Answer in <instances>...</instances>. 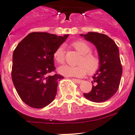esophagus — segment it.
<instances>
[{
	"label": "esophagus",
	"mask_w": 135,
	"mask_h": 135,
	"mask_svg": "<svg viewBox=\"0 0 135 135\" xmlns=\"http://www.w3.org/2000/svg\"><path fill=\"white\" fill-rule=\"evenodd\" d=\"M73 80L75 81V82L77 83H82V81H83L82 80H81V79H73Z\"/></svg>",
	"instance_id": "34e87169"
}]
</instances>
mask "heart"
Wrapping results in <instances>:
<instances>
[{"instance_id": "heart-1", "label": "heart", "mask_w": 135, "mask_h": 135, "mask_svg": "<svg viewBox=\"0 0 135 135\" xmlns=\"http://www.w3.org/2000/svg\"><path fill=\"white\" fill-rule=\"evenodd\" d=\"M72 46L79 54L82 55L77 66L63 65L59 68V72L66 76L82 77L86 73L93 75L97 72L100 66L99 57L91 53V48L89 45L83 41H76L72 44ZM54 60L59 64H63L65 61V54L64 46H60L57 48L53 54Z\"/></svg>"}]
</instances>
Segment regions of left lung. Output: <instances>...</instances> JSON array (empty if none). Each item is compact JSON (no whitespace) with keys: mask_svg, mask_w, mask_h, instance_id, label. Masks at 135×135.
I'll return each mask as SVG.
<instances>
[{"mask_svg":"<svg viewBox=\"0 0 135 135\" xmlns=\"http://www.w3.org/2000/svg\"><path fill=\"white\" fill-rule=\"evenodd\" d=\"M95 46L100 60V66L93 76L92 89L83 95L93 102H104L116 93L120 82L122 68L117 45L103 33L88 32L80 34Z\"/></svg>","mask_w":135,"mask_h":135,"instance_id":"8db88e82","label":"left lung"}]
</instances>
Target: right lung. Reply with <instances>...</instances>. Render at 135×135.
<instances>
[{
    "label": "right lung",
    "instance_id": "right-lung-1",
    "mask_svg": "<svg viewBox=\"0 0 135 135\" xmlns=\"http://www.w3.org/2000/svg\"><path fill=\"white\" fill-rule=\"evenodd\" d=\"M68 36L33 32L15 49L12 80L21 99L29 106L43 108L55 98L58 82L64 77L49 75L55 70L53 54Z\"/></svg>",
    "mask_w": 135,
    "mask_h": 135
}]
</instances>
